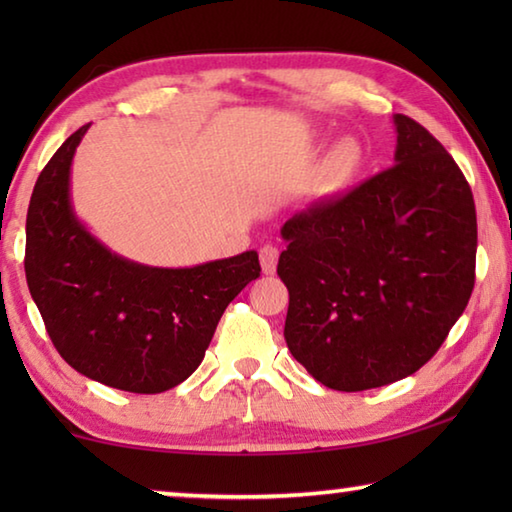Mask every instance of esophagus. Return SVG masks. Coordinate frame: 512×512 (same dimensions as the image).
Returning a JSON list of instances; mask_svg holds the SVG:
<instances>
[{"label":"esophagus","instance_id":"esophagus-1","mask_svg":"<svg viewBox=\"0 0 512 512\" xmlns=\"http://www.w3.org/2000/svg\"><path fill=\"white\" fill-rule=\"evenodd\" d=\"M277 257H280V250H277L275 246L266 244L259 248V264H262V271L266 275H273L275 268H277Z\"/></svg>","mask_w":512,"mask_h":512}]
</instances>
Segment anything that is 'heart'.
Here are the masks:
<instances>
[{"instance_id": "b5f03b06", "label": "heart", "mask_w": 512, "mask_h": 512, "mask_svg": "<svg viewBox=\"0 0 512 512\" xmlns=\"http://www.w3.org/2000/svg\"><path fill=\"white\" fill-rule=\"evenodd\" d=\"M361 149L354 140H341L327 155V171L334 178H348L359 167Z\"/></svg>"}]
</instances>
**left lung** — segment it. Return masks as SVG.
<instances>
[{
    "label": "left lung",
    "instance_id": "1",
    "mask_svg": "<svg viewBox=\"0 0 512 512\" xmlns=\"http://www.w3.org/2000/svg\"><path fill=\"white\" fill-rule=\"evenodd\" d=\"M395 164L282 225L284 339L334 391H368L420 370L474 289L472 189L427 128L395 115Z\"/></svg>",
    "mask_w": 512,
    "mask_h": 512
}]
</instances>
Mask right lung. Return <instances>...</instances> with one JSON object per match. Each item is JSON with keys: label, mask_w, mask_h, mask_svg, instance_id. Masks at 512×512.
Returning <instances> with one entry per match:
<instances>
[{"label": "right lung", "mask_w": 512, "mask_h": 512, "mask_svg": "<svg viewBox=\"0 0 512 512\" xmlns=\"http://www.w3.org/2000/svg\"><path fill=\"white\" fill-rule=\"evenodd\" d=\"M81 126L38 176L27 212L24 271L47 334L76 372L128 393H162L201 366L225 307L259 277L255 250L158 268L112 253L69 196Z\"/></svg>", "instance_id": "obj_1"}]
</instances>
